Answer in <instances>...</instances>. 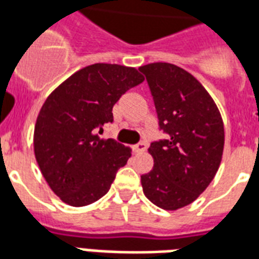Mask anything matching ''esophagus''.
Masks as SVG:
<instances>
[{
  "label": "esophagus",
  "instance_id": "1",
  "mask_svg": "<svg viewBox=\"0 0 259 259\" xmlns=\"http://www.w3.org/2000/svg\"><path fill=\"white\" fill-rule=\"evenodd\" d=\"M146 148H147L146 143H144V142H139V143L135 144V146L132 147V150H134V152H143Z\"/></svg>",
  "mask_w": 259,
  "mask_h": 259
}]
</instances>
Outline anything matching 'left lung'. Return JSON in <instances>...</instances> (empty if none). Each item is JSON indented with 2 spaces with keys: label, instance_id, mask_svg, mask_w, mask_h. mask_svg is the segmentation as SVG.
<instances>
[{
  "label": "left lung",
  "instance_id": "1",
  "mask_svg": "<svg viewBox=\"0 0 259 259\" xmlns=\"http://www.w3.org/2000/svg\"><path fill=\"white\" fill-rule=\"evenodd\" d=\"M139 70L166 134L148 148L154 167L140 181L152 204L176 211L193 202L215 177L223 155V120L204 86L181 67L158 62Z\"/></svg>",
  "mask_w": 259,
  "mask_h": 259
}]
</instances>
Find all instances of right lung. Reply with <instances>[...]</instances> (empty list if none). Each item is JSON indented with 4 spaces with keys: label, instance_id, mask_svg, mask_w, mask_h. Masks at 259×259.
<instances>
[{
    "label": "right lung",
    "instance_id": "obj_1",
    "mask_svg": "<svg viewBox=\"0 0 259 259\" xmlns=\"http://www.w3.org/2000/svg\"><path fill=\"white\" fill-rule=\"evenodd\" d=\"M144 77L134 67L94 63L74 73L50 94L33 132L36 162L62 201L85 206L108 193L131 148L101 139L112 108Z\"/></svg>",
    "mask_w": 259,
    "mask_h": 259
}]
</instances>
